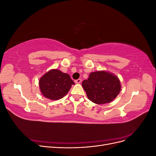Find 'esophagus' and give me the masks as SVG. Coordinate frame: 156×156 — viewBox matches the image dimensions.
<instances>
[{
    "label": "esophagus",
    "instance_id": "1",
    "mask_svg": "<svg viewBox=\"0 0 156 156\" xmlns=\"http://www.w3.org/2000/svg\"><path fill=\"white\" fill-rule=\"evenodd\" d=\"M81 81H82V80H81V79H77V80H75V83H77V84H79V83H81Z\"/></svg>",
    "mask_w": 156,
    "mask_h": 156
}]
</instances>
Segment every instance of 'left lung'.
<instances>
[{
	"mask_svg": "<svg viewBox=\"0 0 156 156\" xmlns=\"http://www.w3.org/2000/svg\"><path fill=\"white\" fill-rule=\"evenodd\" d=\"M82 86L89 100L99 105L112 101L121 90L119 79L106 71L90 73L88 79L83 81Z\"/></svg>",
	"mask_w": 156,
	"mask_h": 156,
	"instance_id": "8db88e82",
	"label": "left lung"
}]
</instances>
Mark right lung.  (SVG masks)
Wrapping results in <instances>:
<instances>
[{
	"label": "right lung",
	"instance_id": "add662e5",
	"mask_svg": "<svg viewBox=\"0 0 156 156\" xmlns=\"http://www.w3.org/2000/svg\"><path fill=\"white\" fill-rule=\"evenodd\" d=\"M74 84L68 73L56 69H51L45 73L39 81L41 94L51 100H58L62 98Z\"/></svg>",
	"mask_w": 156,
	"mask_h": 156
}]
</instances>
